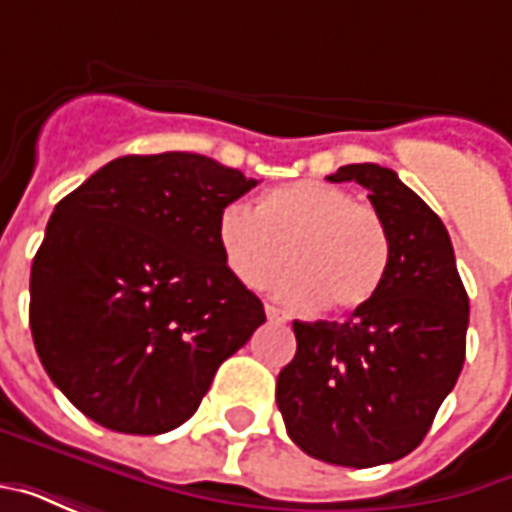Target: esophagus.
Masks as SVG:
<instances>
[{
    "instance_id": "34e87169",
    "label": "esophagus",
    "mask_w": 512,
    "mask_h": 512,
    "mask_svg": "<svg viewBox=\"0 0 512 512\" xmlns=\"http://www.w3.org/2000/svg\"><path fill=\"white\" fill-rule=\"evenodd\" d=\"M266 318L271 323H288V312L279 310V307H274V304H266Z\"/></svg>"
}]
</instances>
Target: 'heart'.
I'll return each mask as SVG.
<instances>
[{"instance_id": "obj_1", "label": "heart", "mask_w": 512, "mask_h": 512, "mask_svg": "<svg viewBox=\"0 0 512 512\" xmlns=\"http://www.w3.org/2000/svg\"><path fill=\"white\" fill-rule=\"evenodd\" d=\"M216 235L224 263L246 288H263L288 257L277 296L293 307L321 301L326 312L356 310L376 293L389 263L381 213L326 180H293L266 191L260 211L230 202Z\"/></svg>"}]
</instances>
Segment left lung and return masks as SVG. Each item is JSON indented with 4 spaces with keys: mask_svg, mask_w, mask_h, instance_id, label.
Listing matches in <instances>:
<instances>
[{
    "mask_svg": "<svg viewBox=\"0 0 512 512\" xmlns=\"http://www.w3.org/2000/svg\"><path fill=\"white\" fill-rule=\"evenodd\" d=\"M389 230V263L370 299L345 323L293 321L296 356L277 378V406L301 450L367 469L392 463L433 425L466 359L469 296L447 227L378 164H348Z\"/></svg>",
    "mask_w": 512,
    "mask_h": 512,
    "instance_id": "left-lung-1",
    "label": "left lung"
}]
</instances>
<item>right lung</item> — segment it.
I'll return each mask as SVG.
<instances>
[{"label": "right lung", "mask_w": 512, "mask_h": 512, "mask_svg": "<svg viewBox=\"0 0 512 512\" xmlns=\"http://www.w3.org/2000/svg\"><path fill=\"white\" fill-rule=\"evenodd\" d=\"M257 180L197 153L123 156L57 202L32 260L29 329L49 378L117 433L197 411L266 323L219 249V213Z\"/></svg>", "instance_id": "obj_1"}]
</instances>
